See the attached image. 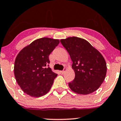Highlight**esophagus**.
I'll return each instance as SVG.
<instances>
[{
    "label": "esophagus",
    "instance_id": "obj_1",
    "mask_svg": "<svg viewBox=\"0 0 121 121\" xmlns=\"http://www.w3.org/2000/svg\"><path fill=\"white\" fill-rule=\"evenodd\" d=\"M66 68H64V70H62V71H61V74H64V73H65V72H66Z\"/></svg>",
    "mask_w": 121,
    "mask_h": 121
}]
</instances>
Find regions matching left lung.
<instances>
[{"label": "left lung", "instance_id": "8db88e82", "mask_svg": "<svg viewBox=\"0 0 121 121\" xmlns=\"http://www.w3.org/2000/svg\"><path fill=\"white\" fill-rule=\"evenodd\" d=\"M70 55L75 73L69 86L76 93L82 95L97 91L103 83L107 72L106 62L97 49L84 39L69 37L60 40Z\"/></svg>", "mask_w": 121, "mask_h": 121}]
</instances>
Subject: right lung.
<instances>
[{"label": "right lung", "mask_w": 121, "mask_h": 121, "mask_svg": "<svg viewBox=\"0 0 121 121\" xmlns=\"http://www.w3.org/2000/svg\"><path fill=\"white\" fill-rule=\"evenodd\" d=\"M59 43V40L49 37L38 39L18 53L15 61V77L28 95L41 97L51 89L57 74L47 65L49 55Z\"/></svg>", "instance_id": "obj_1"}]
</instances>
